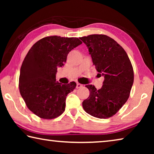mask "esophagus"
<instances>
[{"label":"esophagus","mask_w":154,"mask_h":154,"mask_svg":"<svg viewBox=\"0 0 154 154\" xmlns=\"http://www.w3.org/2000/svg\"><path fill=\"white\" fill-rule=\"evenodd\" d=\"M83 86V85H82L81 84V83H77V86H76V88H82Z\"/></svg>","instance_id":"1"}]
</instances>
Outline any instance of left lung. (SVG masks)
<instances>
[{
	"mask_svg": "<svg viewBox=\"0 0 154 154\" xmlns=\"http://www.w3.org/2000/svg\"><path fill=\"white\" fill-rule=\"evenodd\" d=\"M79 38L87 45L96 71L105 77L100 89L85 85L90 96L82 103L83 108L95 118H111L129 98L134 82L131 62L123 48L108 36L91 35Z\"/></svg>",
	"mask_w": 154,
	"mask_h": 154,
	"instance_id": "1",
	"label": "left lung"
}]
</instances>
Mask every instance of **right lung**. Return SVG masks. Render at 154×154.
Instances as JSON below:
<instances>
[{
    "mask_svg": "<svg viewBox=\"0 0 154 154\" xmlns=\"http://www.w3.org/2000/svg\"><path fill=\"white\" fill-rule=\"evenodd\" d=\"M82 43L76 37L49 36L28 51L21 66L19 89L27 107L36 116L51 119L64 111L68 94L77 84L56 82L57 69L66 62L68 54Z\"/></svg>",
    "mask_w": 154,
    "mask_h": 154,
    "instance_id": "right-lung-1",
    "label": "right lung"
}]
</instances>
